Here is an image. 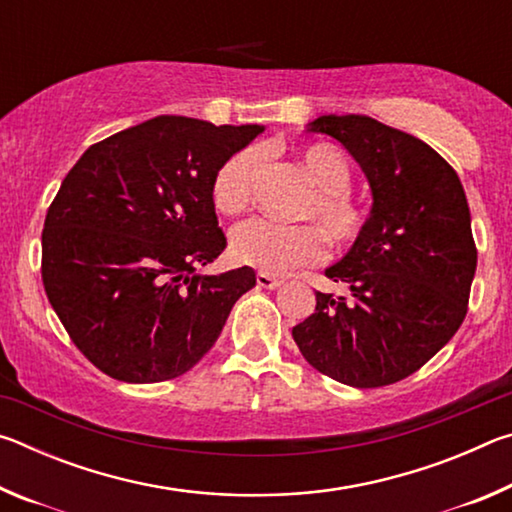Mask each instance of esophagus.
Wrapping results in <instances>:
<instances>
[{
	"instance_id": "1",
	"label": "esophagus",
	"mask_w": 512,
	"mask_h": 512,
	"mask_svg": "<svg viewBox=\"0 0 512 512\" xmlns=\"http://www.w3.org/2000/svg\"><path fill=\"white\" fill-rule=\"evenodd\" d=\"M282 284H284L282 277H275V275L264 273V271L257 273V287H262V289H277V287H282Z\"/></svg>"
}]
</instances>
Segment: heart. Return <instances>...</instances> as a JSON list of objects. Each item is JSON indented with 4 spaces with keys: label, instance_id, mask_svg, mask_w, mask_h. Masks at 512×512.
Instances as JSON below:
<instances>
[{
    "label": "heart",
    "instance_id": "heart-1",
    "mask_svg": "<svg viewBox=\"0 0 512 512\" xmlns=\"http://www.w3.org/2000/svg\"><path fill=\"white\" fill-rule=\"evenodd\" d=\"M298 162L314 192L300 207V219L318 221L334 246H348L359 237L363 216L350 198V164L329 144H307L298 149ZM259 151L244 149L230 155L212 178V203L228 216L246 212L253 201L259 171ZM316 225H277L250 221L232 232L230 253L237 264L282 275L302 264L325 257V239Z\"/></svg>",
    "mask_w": 512,
    "mask_h": 512
}]
</instances>
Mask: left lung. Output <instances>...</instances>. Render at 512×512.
I'll return each mask as SVG.
<instances>
[{"mask_svg": "<svg viewBox=\"0 0 512 512\" xmlns=\"http://www.w3.org/2000/svg\"><path fill=\"white\" fill-rule=\"evenodd\" d=\"M307 133L334 137L368 180L372 207L359 237L325 275L350 296L316 291L293 327L311 366L352 388L413 375L467 314L476 248L458 173L418 137L366 115H320Z\"/></svg>", "mask_w": 512, "mask_h": 512, "instance_id": "8db88e82", "label": "left lung"}]
</instances>
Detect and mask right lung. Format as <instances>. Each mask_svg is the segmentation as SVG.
<instances>
[{
	"label": "right lung",
	"instance_id": "right-lung-1",
	"mask_svg": "<svg viewBox=\"0 0 512 512\" xmlns=\"http://www.w3.org/2000/svg\"><path fill=\"white\" fill-rule=\"evenodd\" d=\"M259 133L160 115L90 146L65 176L42 230V282L76 348L112 379L194 368L255 287L248 266H198L225 250L214 173Z\"/></svg>",
	"mask_w": 512,
	"mask_h": 512
}]
</instances>
